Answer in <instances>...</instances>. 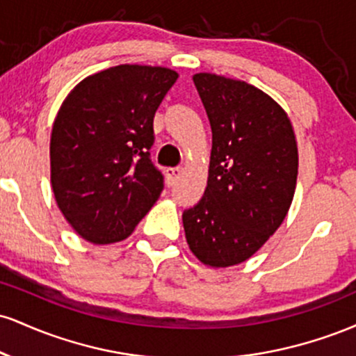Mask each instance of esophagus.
Masks as SVG:
<instances>
[{
	"label": "esophagus",
	"instance_id": "obj_1",
	"mask_svg": "<svg viewBox=\"0 0 356 356\" xmlns=\"http://www.w3.org/2000/svg\"><path fill=\"white\" fill-rule=\"evenodd\" d=\"M181 175H182L181 167H169V169H165V179H167V184H169V186H174Z\"/></svg>",
	"mask_w": 356,
	"mask_h": 356
}]
</instances>
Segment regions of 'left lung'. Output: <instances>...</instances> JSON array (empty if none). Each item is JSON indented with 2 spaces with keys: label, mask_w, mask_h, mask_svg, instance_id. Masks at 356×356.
<instances>
[{
  "label": "left lung",
  "mask_w": 356,
  "mask_h": 356,
  "mask_svg": "<svg viewBox=\"0 0 356 356\" xmlns=\"http://www.w3.org/2000/svg\"><path fill=\"white\" fill-rule=\"evenodd\" d=\"M212 129L209 177L182 214L192 254L211 268L244 263L281 226L298 179V144L284 108L263 90L216 73L192 76Z\"/></svg>",
  "instance_id": "left-lung-1"
}]
</instances>
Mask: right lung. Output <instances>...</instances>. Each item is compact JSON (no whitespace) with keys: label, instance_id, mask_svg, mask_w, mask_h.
<instances>
[{"label":"right lung","instance_id":"obj_1","mask_svg":"<svg viewBox=\"0 0 356 356\" xmlns=\"http://www.w3.org/2000/svg\"><path fill=\"white\" fill-rule=\"evenodd\" d=\"M179 73L118 65L75 85L53 122L51 189L73 231L92 244L132 234L164 189L149 157L154 115Z\"/></svg>","mask_w":356,"mask_h":356}]
</instances>
